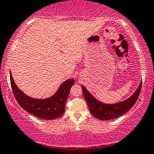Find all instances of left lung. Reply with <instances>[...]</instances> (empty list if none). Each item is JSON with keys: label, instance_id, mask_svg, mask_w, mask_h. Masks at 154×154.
<instances>
[{"label": "left lung", "instance_id": "8db88e82", "mask_svg": "<svg viewBox=\"0 0 154 154\" xmlns=\"http://www.w3.org/2000/svg\"><path fill=\"white\" fill-rule=\"evenodd\" d=\"M142 88V83L137 91L129 99L114 104H106L97 100L82 85L84 98L87 102L90 113L95 118L100 120H111L121 116L130 110L135 104Z\"/></svg>", "mask_w": 154, "mask_h": 154}]
</instances>
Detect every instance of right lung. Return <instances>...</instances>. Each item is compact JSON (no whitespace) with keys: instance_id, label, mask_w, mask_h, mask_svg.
Masks as SVG:
<instances>
[{"instance_id":"right-lung-1","label":"right lung","mask_w":154,"mask_h":154,"mask_svg":"<svg viewBox=\"0 0 154 154\" xmlns=\"http://www.w3.org/2000/svg\"><path fill=\"white\" fill-rule=\"evenodd\" d=\"M10 83L12 92L21 107L35 116L43 119L52 120L60 117L65 110V103L69 94L71 88L74 84V79L64 81L57 91L51 97L45 100H38L27 96L19 89L14 83L11 72H10Z\"/></svg>"}]
</instances>
